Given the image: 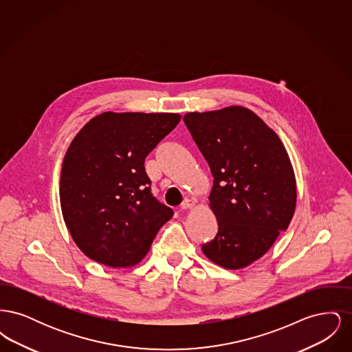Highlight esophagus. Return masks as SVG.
Listing matches in <instances>:
<instances>
[{"instance_id": "34e87169", "label": "esophagus", "mask_w": 352, "mask_h": 352, "mask_svg": "<svg viewBox=\"0 0 352 352\" xmlns=\"http://www.w3.org/2000/svg\"><path fill=\"white\" fill-rule=\"evenodd\" d=\"M192 207H194V201H191V199H184L182 201V204H181L182 210H188V208H192Z\"/></svg>"}]
</instances>
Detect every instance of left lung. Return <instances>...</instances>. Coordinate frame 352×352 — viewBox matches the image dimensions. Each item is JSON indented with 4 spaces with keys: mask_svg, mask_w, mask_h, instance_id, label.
<instances>
[{
    "mask_svg": "<svg viewBox=\"0 0 352 352\" xmlns=\"http://www.w3.org/2000/svg\"><path fill=\"white\" fill-rule=\"evenodd\" d=\"M184 124L214 177L210 207L218 234L203 253L226 269L265 254L296 210V178L278 135L244 107L191 112Z\"/></svg>",
    "mask_w": 352,
    "mask_h": 352,
    "instance_id": "left-lung-1",
    "label": "left lung"
}]
</instances>
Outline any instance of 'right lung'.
Wrapping results in <instances>:
<instances>
[{"instance_id":"1","label":"right lung","mask_w":352,"mask_h":352,"mask_svg":"<svg viewBox=\"0 0 352 352\" xmlns=\"http://www.w3.org/2000/svg\"><path fill=\"white\" fill-rule=\"evenodd\" d=\"M181 121L177 113H113L89 120L60 174L68 231L85 256L112 268L144 258L174 211L153 197L145 158Z\"/></svg>"}]
</instances>
